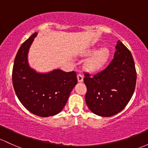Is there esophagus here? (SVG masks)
I'll return each mask as SVG.
<instances>
[{"mask_svg":"<svg viewBox=\"0 0 148 148\" xmlns=\"http://www.w3.org/2000/svg\"><path fill=\"white\" fill-rule=\"evenodd\" d=\"M77 79H78L79 82H82L84 80L83 75L82 74H77Z\"/></svg>","mask_w":148,"mask_h":148,"instance_id":"esophagus-1","label":"esophagus"}]
</instances>
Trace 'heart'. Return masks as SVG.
I'll return each instance as SVG.
<instances>
[{
	"mask_svg": "<svg viewBox=\"0 0 148 148\" xmlns=\"http://www.w3.org/2000/svg\"><path fill=\"white\" fill-rule=\"evenodd\" d=\"M92 49L88 51V53H91ZM110 55V52L108 48L103 47L95 52L87 60L86 66L89 71H94L101 69L108 60Z\"/></svg>",
	"mask_w": 148,
	"mask_h": 148,
	"instance_id": "obj_1",
	"label": "heart"
}]
</instances>
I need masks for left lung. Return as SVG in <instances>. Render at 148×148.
Masks as SVG:
<instances>
[{"label":"left lung","instance_id":"obj_1","mask_svg":"<svg viewBox=\"0 0 148 148\" xmlns=\"http://www.w3.org/2000/svg\"><path fill=\"white\" fill-rule=\"evenodd\" d=\"M113 59L103 70L84 73L85 100L93 113L103 117L117 114L126 106L136 88L137 73L131 52L119 41Z\"/></svg>","mask_w":148,"mask_h":148}]
</instances>
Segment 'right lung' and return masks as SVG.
Masks as SVG:
<instances>
[{
	"label": "right lung",
	"mask_w": 148,
	"mask_h": 148,
	"mask_svg": "<svg viewBox=\"0 0 148 148\" xmlns=\"http://www.w3.org/2000/svg\"><path fill=\"white\" fill-rule=\"evenodd\" d=\"M33 35L22 44L14 61L12 84L21 103L33 114L41 117L57 115L64 107L70 93L77 84V73L55 69L41 74L29 67L27 53Z\"/></svg>",
	"instance_id": "obj_1"
}]
</instances>
